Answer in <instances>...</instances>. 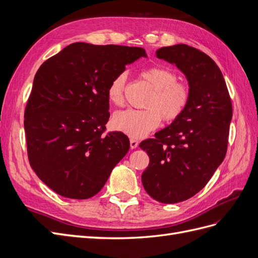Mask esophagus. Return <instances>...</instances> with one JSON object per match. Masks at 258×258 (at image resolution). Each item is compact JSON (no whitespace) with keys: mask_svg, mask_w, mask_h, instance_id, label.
Instances as JSON below:
<instances>
[{"mask_svg":"<svg viewBox=\"0 0 258 258\" xmlns=\"http://www.w3.org/2000/svg\"><path fill=\"white\" fill-rule=\"evenodd\" d=\"M138 146H139V142L137 141V140L131 139L130 140V147L132 148V150H135V148H137Z\"/></svg>","mask_w":258,"mask_h":258,"instance_id":"esophagus-1","label":"esophagus"}]
</instances>
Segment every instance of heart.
Instances as JSON below:
<instances>
[{"label":"heart","mask_w":258,"mask_h":258,"mask_svg":"<svg viewBox=\"0 0 258 258\" xmlns=\"http://www.w3.org/2000/svg\"><path fill=\"white\" fill-rule=\"evenodd\" d=\"M150 85L153 92L148 98L145 110L120 111L114 114L113 127L134 139L147 136L163 119L173 120L182 114L188 103L189 89L184 83L176 82V74L166 67H151L140 73ZM126 74L117 75L107 88V98L114 105H120L123 101Z\"/></svg>","instance_id":"1"}]
</instances>
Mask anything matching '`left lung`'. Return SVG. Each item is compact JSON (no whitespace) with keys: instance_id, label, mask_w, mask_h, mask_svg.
I'll return each mask as SVG.
<instances>
[{"instance_id":"8db88e82","label":"left lung","mask_w":258,"mask_h":258,"mask_svg":"<svg viewBox=\"0 0 258 258\" xmlns=\"http://www.w3.org/2000/svg\"><path fill=\"white\" fill-rule=\"evenodd\" d=\"M156 57L185 75L189 99L168 127L140 143L150 157L142 184L153 199L177 204L204 188L223 162L232 106L220 68L205 52L176 44L159 48Z\"/></svg>"}]
</instances>
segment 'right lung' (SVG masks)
<instances>
[{"label":"right lung","instance_id":"1","mask_svg":"<svg viewBox=\"0 0 258 258\" xmlns=\"http://www.w3.org/2000/svg\"><path fill=\"white\" fill-rule=\"evenodd\" d=\"M141 57H147L141 47L79 42L37 70L25 112L28 157L60 196H95L128 153L122 132L102 135L110 118L107 88Z\"/></svg>","mask_w":258,"mask_h":258}]
</instances>
